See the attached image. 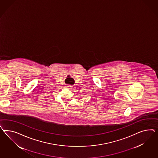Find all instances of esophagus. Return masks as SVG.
Listing matches in <instances>:
<instances>
[{
    "label": "esophagus",
    "instance_id": "34e87169",
    "mask_svg": "<svg viewBox=\"0 0 158 158\" xmlns=\"http://www.w3.org/2000/svg\"><path fill=\"white\" fill-rule=\"evenodd\" d=\"M67 88L69 89H71L73 88V85H67Z\"/></svg>",
    "mask_w": 158,
    "mask_h": 158
}]
</instances>
